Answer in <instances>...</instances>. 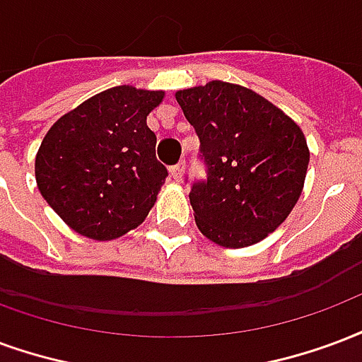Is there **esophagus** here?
<instances>
[{
	"instance_id": "34e87169",
	"label": "esophagus",
	"mask_w": 362,
	"mask_h": 362,
	"mask_svg": "<svg viewBox=\"0 0 362 362\" xmlns=\"http://www.w3.org/2000/svg\"><path fill=\"white\" fill-rule=\"evenodd\" d=\"M184 173H186V165H184V163H178L176 167L170 168V176H173L176 182H180L182 178H184Z\"/></svg>"
}]
</instances>
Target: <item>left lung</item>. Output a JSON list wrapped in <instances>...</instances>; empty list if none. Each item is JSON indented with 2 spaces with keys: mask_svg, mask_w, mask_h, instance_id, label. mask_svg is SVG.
<instances>
[{
  "mask_svg": "<svg viewBox=\"0 0 362 362\" xmlns=\"http://www.w3.org/2000/svg\"><path fill=\"white\" fill-rule=\"evenodd\" d=\"M174 95L207 163V180L189 192L199 232L230 249L264 240L303 192L310 157L303 130L245 86L211 80Z\"/></svg>",
  "mask_w": 362,
  "mask_h": 362,
  "instance_id": "left-lung-1",
  "label": "left lung"
}]
</instances>
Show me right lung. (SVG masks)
I'll use <instances>...</instances> for the list:
<instances>
[{
  "label": "right lung",
  "instance_id": "1",
  "mask_svg": "<svg viewBox=\"0 0 362 362\" xmlns=\"http://www.w3.org/2000/svg\"><path fill=\"white\" fill-rule=\"evenodd\" d=\"M163 99V90L115 86L47 130L34 163L36 184L74 232L109 242L146 221L168 174L147 128Z\"/></svg>",
  "mask_w": 362,
  "mask_h": 362
}]
</instances>
